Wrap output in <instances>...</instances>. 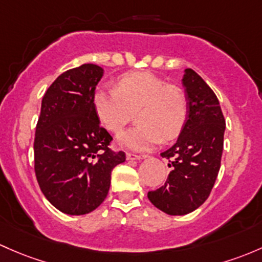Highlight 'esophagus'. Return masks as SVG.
Masks as SVG:
<instances>
[{
  "instance_id": "34e87169",
  "label": "esophagus",
  "mask_w": 262,
  "mask_h": 262,
  "mask_svg": "<svg viewBox=\"0 0 262 262\" xmlns=\"http://www.w3.org/2000/svg\"><path fill=\"white\" fill-rule=\"evenodd\" d=\"M145 154H136V153H130V152H128L126 153V159H128V161H137V159H143V158H145Z\"/></svg>"
}]
</instances>
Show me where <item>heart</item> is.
Listing matches in <instances>:
<instances>
[{
  "instance_id": "obj_1",
  "label": "heart",
  "mask_w": 262,
  "mask_h": 262,
  "mask_svg": "<svg viewBox=\"0 0 262 262\" xmlns=\"http://www.w3.org/2000/svg\"><path fill=\"white\" fill-rule=\"evenodd\" d=\"M93 105L101 124L114 134H119L137 112L138 125L120 136L124 145L137 150L180 136L189 112L183 89L148 71L125 74L117 89H96Z\"/></svg>"
}]
</instances>
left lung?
I'll list each match as a JSON object with an SVG mask.
<instances>
[{"mask_svg": "<svg viewBox=\"0 0 262 262\" xmlns=\"http://www.w3.org/2000/svg\"><path fill=\"white\" fill-rule=\"evenodd\" d=\"M188 98V119L177 142L161 153L172 170L164 186L148 192V200L172 216L197 210L208 196L221 167L226 128L213 90L192 69L183 76Z\"/></svg>", "mask_w": 262, "mask_h": 262, "instance_id": "left-lung-1", "label": "left lung"}]
</instances>
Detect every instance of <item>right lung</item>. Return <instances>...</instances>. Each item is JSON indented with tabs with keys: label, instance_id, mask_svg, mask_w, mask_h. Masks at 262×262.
<instances>
[{
	"label": "right lung",
	"instance_id": "add662e5",
	"mask_svg": "<svg viewBox=\"0 0 262 262\" xmlns=\"http://www.w3.org/2000/svg\"><path fill=\"white\" fill-rule=\"evenodd\" d=\"M103 69L84 64L57 76L41 103L34 140L35 174L43 196L68 214H86L108 196L110 176L125 161L93 105Z\"/></svg>",
	"mask_w": 262,
	"mask_h": 262
}]
</instances>
